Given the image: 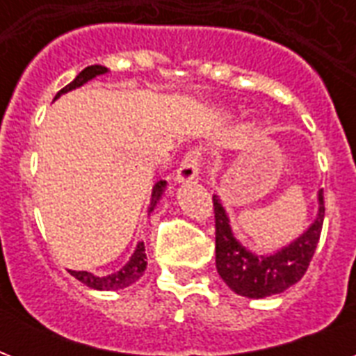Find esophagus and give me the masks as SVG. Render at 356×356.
Here are the masks:
<instances>
[{
  "label": "esophagus",
  "mask_w": 356,
  "mask_h": 356,
  "mask_svg": "<svg viewBox=\"0 0 356 356\" xmlns=\"http://www.w3.org/2000/svg\"><path fill=\"white\" fill-rule=\"evenodd\" d=\"M197 173H200V151L192 149L184 155L177 173H175V179H177V183H190L197 177Z\"/></svg>",
  "instance_id": "obj_1"
}]
</instances>
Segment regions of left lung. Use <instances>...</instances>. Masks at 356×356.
I'll return each mask as SVG.
<instances>
[{"label": "left lung", "instance_id": "8db88e82", "mask_svg": "<svg viewBox=\"0 0 356 356\" xmlns=\"http://www.w3.org/2000/svg\"><path fill=\"white\" fill-rule=\"evenodd\" d=\"M212 203L216 220V270L234 293L251 299L268 298L301 281L320 242L325 216L323 190L318 192V216L310 227L273 254H254L243 248L231 231L220 197L212 195Z\"/></svg>", "mask_w": 356, "mask_h": 356}]
</instances>
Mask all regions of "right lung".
I'll return each mask as SVG.
<instances>
[{
	"instance_id": "1",
	"label": "right lung",
	"mask_w": 356,
	"mask_h": 356,
	"mask_svg": "<svg viewBox=\"0 0 356 356\" xmlns=\"http://www.w3.org/2000/svg\"><path fill=\"white\" fill-rule=\"evenodd\" d=\"M108 70L105 66H99V64H94V66H86L83 72H81L77 77H75L70 85H66L63 90L57 92V97H60L63 94L70 90H75V88H79L83 86L85 83H88L90 79L97 77V75H103L107 74ZM164 188H166V181H159V183L153 186V192H151V207H149V212L153 211L159 203V200L162 197L164 194ZM147 257H145V248H144V242H138L136 249H134V253L131 254V259L125 266H123L122 270L116 271V273H111L107 277H97L90 271H75V270H70V273L81 281L83 284H86L88 288H94V290H122V288H127L131 286L133 282H136L142 277V273L145 271V266H147Z\"/></svg>"
}]
</instances>
